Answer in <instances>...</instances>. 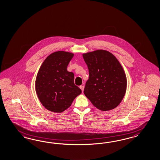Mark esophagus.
I'll return each instance as SVG.
<instances>
[{
  "mask_svg": "<svg viewBox=\"0 0 160 160\" xmlns=\"http://www.w3.org/2000/svg\"><path fill=\"white\" fill-rule=\"evenodd\" d=\"M79 88H80V89L82 90V92H83V89H84V86H83V85H81V86L79 87Z\"/></svg>",
  "mask_w": 160,
  "mask_h": 160,
  "instance_id": "34e87169",
  "label": "esophagus"
}]
</instances>
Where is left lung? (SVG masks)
<instances>
[{"label":"left lung","mask_w":160,"mask_h":160,"mask_svg":"<svg viewBox=\"0 0 160 160\" xmlns=\"http://www.w3.org/2000/svg\"><path fill=\"white\" fill-rule=\"evenodd\" d=\"M89 69L84 94L98 109L108 111L125 95L127 78L119 61L109 51L98 50L83 54Z\"/></svg>","instance_id":"left-lung-1"}]
</instances>
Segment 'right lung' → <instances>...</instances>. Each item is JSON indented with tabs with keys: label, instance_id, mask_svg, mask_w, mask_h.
<instances>
[{
	"label": "right lung",
	"instance_id": "1",
	"mask_svg": "<svg viewBox=\"0 0 160 160\" xmlns=\"http://www.w3.org/2000/svg\"><path fill=\"white\" fill-rule=\"evenodd\" d=\"M73 54L59 51L48 55L37 75L35 88L41 104L52 112L68 109L82 91L74 84V74L67 71Z\"/></svg>",
	"mask_w": 160,
	"mask_h": 160
}]
</instances>
